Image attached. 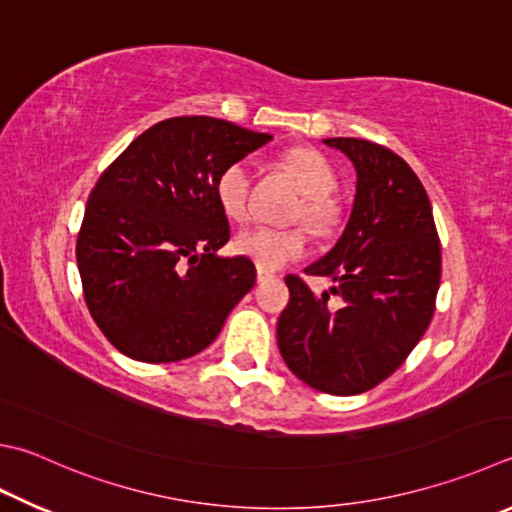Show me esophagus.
Here are the masks:
<instances>
[{
	"label": "esophagus",
	"mask_w": 512,
	"mask_h": 512,
	"mask_svg": "<svg viewBox=\"0 0 512 512\" xmlns=\"http://www.w3.org/2000/svg\"><path fill=\"white\" fill-rule=\"evenodd\" d=\"M273 273L271 271H266V268H257V282L262 284V282H268V280H273Z\"/></svg>",
	"instance_id": "34e87169"
}]
</instances>
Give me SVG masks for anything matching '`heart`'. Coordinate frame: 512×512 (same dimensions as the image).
Listing matches in <instances>:
<instances>
[{
    "label": "heart",
    "instance_id": "obj_1",
    "mask_svg": "<svg viewBox=\"0 0 512 512\" xmlns=\"http://www.w3.org/2000/svg\"><path fill=\"white\" fill-rule=\"evenodd\" d=\"M284 161L306 194L304 203L295 212V219H304L320 235L336 230L342 219V206L333 197V192L338 190V174L327 156L311 147H295L286 154ZM250 190H253V163L248 159L232 161L219 172L215 194L228 219L237 224L250 219ZM235 250L241 257L253 259L259 268L275 271L306 255L309 232L300 226H255L239 232L235 237Z\"/></svg>",
    "mask_w": 512,
    "mask_h": 512
}]
</instances>
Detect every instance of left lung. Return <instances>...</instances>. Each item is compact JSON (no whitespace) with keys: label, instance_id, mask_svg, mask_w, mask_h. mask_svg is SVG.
I'll return each mask as SVG.
<instances>
[{"label":"left lung","instance_id":"8db88e82","mask_svg":"<svg viewBox=\"0 0 512 512\" xmlns=\"http://www.w3.org/2000/svg\"><path fill=\"white\" fill-rule=\"evenodd\" d=\"M356 165L349 224L306 275L331 277L315 295L286 275L277 345L288 369L318 392L362 394L403 365L432 322L441 241L423 183L401 156L362 138H324ZM331 294L339 306L329 305Z\"/></svg>","mask_w":512,"mask_h":512}]
</instances>
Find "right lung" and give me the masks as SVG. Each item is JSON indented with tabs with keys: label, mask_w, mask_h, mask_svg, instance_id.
Instances as JSON below:
<instances>
[{
	"label": "right lung",
	"mask_w": 512,
	"mask_h": 512,
	"mask_svg": "<svg viewBox=\"0 0 512 512\" xmlns=\"http://www.w3.org/2000/svg\"><path fill=\"white\" fill-rule=\"evenodd\" d=\"M271 138L228 120L176 116L145 129L100 174L76 257L91 318L120 353L190 358L255 286L248 257H217L230 226L215 181Z\"/></svg>",
	"instance_id": "1"
}]
</instances>
